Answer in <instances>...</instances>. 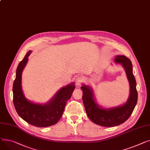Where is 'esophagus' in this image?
<instances>
[{
    "label": "esophagus",
    "instance_id": "obj_1",
    "mask_svg": "<svg viewBox=\"0 0 150 150\" xmlns=\"http://www.w3.org/2000/svg\"><path fill=\"white\" fill-rule=\"evenodd\" d=\"M82 81H83V77L82 76H78L77 77H76L75 82L77 86H79L81 85Z\"/></svg>",
    "mask_w": 150,
    "mask_h": 150
}]
</instances>
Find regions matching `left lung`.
I'll return each instance as SVG.
<instances>
[{
    "instance_id": "left-lung-1",
    "label": "left lung",
    "mask_w": 150,
    "mask_h": 150,
    "mask_svg": "<svg viewBox=\"0 0 150 150\" xmlns=\"http://www.w3.org/2000/svg\"><path fill=\"white\" fill-rule=\"evenodd\" d=\"M114 62L124 68L129 85V94L127 102L122 105L103 108L96 101L92 88L85 84L81 87L83 91L82 100L88 117L94 124L105 127H113L125 122L133 112L137 102L136 81L133 73V65L125 56L117 55Z\"/></svg>"
}]
</instances>
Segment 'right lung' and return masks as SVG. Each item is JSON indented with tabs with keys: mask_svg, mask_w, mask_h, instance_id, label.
Wrapping results in <instances>:
<instances>
[{
	"mask_svg": "<svg viewBox=\"0 0 150 150\" xmlns=\"http://www.w3.org/2000/svg\"><path fill=\"white\" fill-rule=\"evenodd\" d=\"M31 53V51L27 52L17 68L13 86V103L19 116L29 124L38 127H47L58 122L76 86L75 83L72 82L62 87L45 103H33L28 100L22 90V74Z\"/></svg>",
	"mask_w": 150,
	"mask_h": 150,
	"instance_id": "obj_1",
	"label": "right lung"
}]
</instances>
